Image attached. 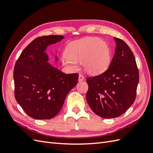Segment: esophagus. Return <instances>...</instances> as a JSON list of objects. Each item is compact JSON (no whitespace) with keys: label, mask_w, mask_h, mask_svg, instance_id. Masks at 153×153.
<instances>
[{"label":"esophagus","mask_w":153,"mask_h":153,"mask_svg":"<svg viewBox=\"0 0 153 153\" xmlns=\"http://www.w3.org/2000/svg\"><path fill=\"white\" fill-rule=\"evenodd\" d=\"M84 80V76L83 75H82V74H80L79 77H78V80L80 82V81H82V80Z\"/></svg>","instance_id":"obj_1"}]
</instances>
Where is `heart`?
I'll use <instances>...</instances> for the list:
<instances>
[{
	"label": "heart",
	"mask_w": 153,
	"mask_h": 153,
	"mask_svg": "<svg viewBox=\"0 0 153 153\" xmlns=\"http://www.w3.org/2000/svg\"><path fill=\"white\" fill-rule=\"evenodd\" d=\"M110 59V49L106 41L98 38H86L69 43L62 61L72 70L76 69L78 62H82L87 73L98 75L108 68Z\"/></svg>",
	"instance_id": "b5f03b06"
}]
</instances>
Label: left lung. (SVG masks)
Masks as SVG:
<instances>
[{
  "instance_id": "8db88e82",
  "label": "left lung",
  "mask_w": 153,
  "mask_h": 153,
  "mask_svg": "<svg viewBox=\"0 0 153 153\" xmlns=\"http://www.w3.org/2000/svg\"><path fill=\"white\" fill-rule=\"evenodd\" d=\"M116 47L108 68L88 77L87 103L100 117L115 118L123 114L135 100L139 72L135 56L121 39L114 38Z\"/></svg>"
}]
</instances>
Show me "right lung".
Masks as SVG:
<instances>
[{"label":"right lung","mask_w":153,"mask_h":153,"mask_svg":"<svg viewBox=\"0 0 153 153\" xmlns=\"http://www.w3.org/2000/svg\"><path fill=\"white\" fill-rule=\"evenodd\" d=\"M63 38L55 35L38 37L22 51L15 63V99L33 119L54 117L61 110L68 92L77 84L78 73L66 75L47 62L45 52L47 46Z\"/></svg>","instance_id":"1"}]
</instances>
